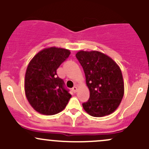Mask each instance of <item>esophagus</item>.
I'll return each mask as SVG.
<instances>
[{
  "label": "esophagus",
  "instance_id": "1",
  "mask_svg": "<svg viewBox=\"0 0 149 149\" xmlns=\"http://www.w3.org/2000/svg\"><path fill=\"white\" fill-rule=\"evenodd\" d=\"M72 91H73L74 93H76V91H78V87L77 86H73V88H72Z\"/></svg>",
  "mask_w": 149,
  "mask_h": 149
}]
</instances>
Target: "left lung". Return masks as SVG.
Masks as SVG:
<instances>
[{
	"mask_svg": "<svg viewBox=\"0 0 149 149\" xmlns=\"http://www.w3.org/2000/svg\"><path fill=\"white\" fill-rule=\"evenodd\" d=\"M86 83L90 91L84 110L93 117L110 115L118 107L124 95V82L120 67L111 58L98 51L78 52Z\"/></svg>",
	"mask_w": 149,
	"mask_h": 149,
	"instance_id": "left-lung-1",
	"label": "left lung"
}]
</instances>
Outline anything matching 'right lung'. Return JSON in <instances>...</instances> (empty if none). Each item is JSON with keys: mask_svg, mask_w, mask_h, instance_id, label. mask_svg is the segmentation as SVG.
Returning <instances> with one entry per match:
<instances>
[{"mask_svg": "<svg viewBox=\"0 0 149 149\" xmlns=\"http://www.w3.org/2000/svg\"><path fill=\"white\" fill-rule=\"evenodd\" d=\"M70 50L55 47L42 49L31 59L25 74L26 99L39 113L53 115L65 109L71 95L57 69L68 58Z\"/></svg>", "mask_w": 149, "mask_h": 149, "instance_id": "obj_1", "label": "right lung"}]
</instances>
